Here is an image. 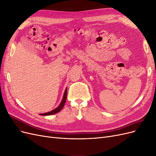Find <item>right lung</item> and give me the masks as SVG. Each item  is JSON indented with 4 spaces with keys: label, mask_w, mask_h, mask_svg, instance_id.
Wrapping results in <instances>:
<instances>
[{
    "label": "right lung",
    "mask_w": 156,
    "mask_h": 156,
    "mask_svg": "<svg viewBox=\"0 0 156 156\" xmlns=\"http://www.w3.org/2000/svg\"><path fill=\"white\" fill-rule=\"evenodd\" d=\"M66 98H67V88L66 89V90L64 92V96H63V99L62 101H61L60 105L56 107L55 109L51 111L50 112H46V113H44V114H40V115H44V116H46V115H52L53 114H55V113L56 112H58L59 111H61V109L64 107V104L66 103Z\"/></svg>",
    "instance_id": "obj_1"
}]
</instances>
